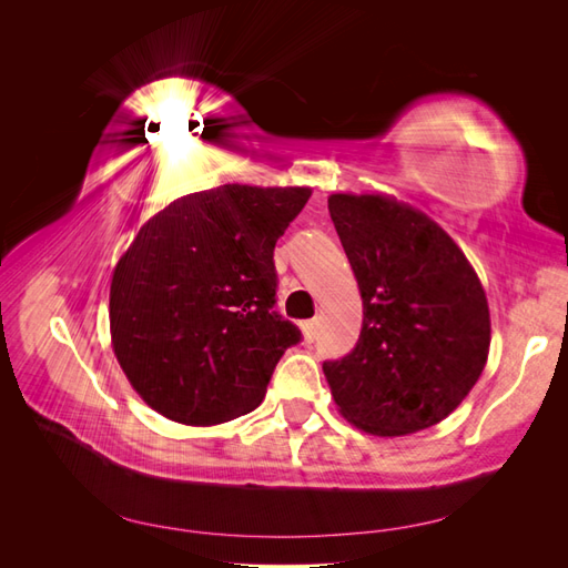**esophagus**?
<instances>
[{
  "mask_svg": "<svg viewBox=\"0 0 568 568\" xmlns=\"http://www.w3.org/2000/svg\"><path fill=\"white\" fill-rule=\"evenodd\" d=\"M301 329H303V338H305L307 343H313V341L317 338V320H307V322H303V324H301Z\"/></svg>",
  "mask_w": 568,
  "mask_h": 568,
  "instance_id": "esophagus-1",
  "label": "esophagus"
}]
</instances>
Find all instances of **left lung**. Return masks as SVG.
Here are the masks:
<instances>
[{
    "label": "left lung",
    "mask_w": 568,
    "mask_h": 568,
    "mask_svg": "<svg viewBox=\"0 0 568 568\" xmlns=\"http://www.w3.org/2000/svg\"><path fill=\"white\" fill-rule=\"evenodd\" d=\"M329 215L363 296L355 348L322 365L341 415L374 436L445 419L486 367V291L432 217L382 194H332Z\"/></svg>",
    "instance_id": "1"
}]
</instances>
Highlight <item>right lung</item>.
I'll use <instances>...</instances> for the list:
<instances>
[{"mask_svg":"<svg viewBox=\"0 0 568 568\" xmlns=\"http://www.w3.org/2000/svg\"><path fill=\"white\" fill-rule=\"evenodd\" d=\"M307 186L222 184L153 215L111 282V338L132 388L163 417L209 426L261 405L301 329L277 303L274 244Z\"/></svg>","mask_w":568,"mask_h":568,"instance_id":"1","label":"right lung"}]
</instances>
